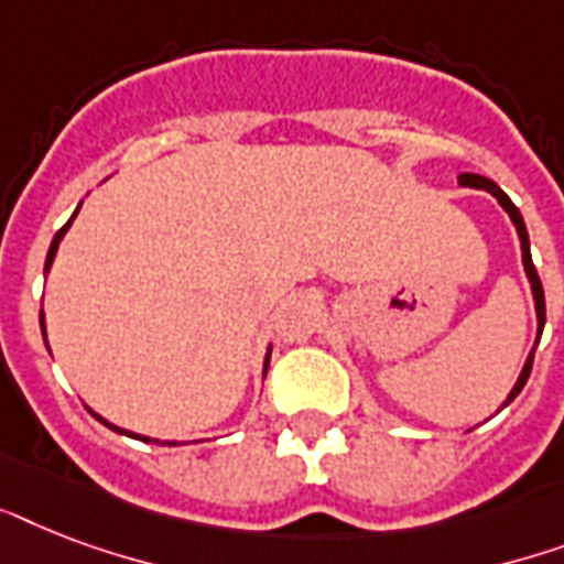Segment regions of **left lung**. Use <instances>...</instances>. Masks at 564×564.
Segmentation results:
<instances>
[{
	"label": "left lung",
	"instance_id": "left-lung-1",
	"mask_svg": "<svg viewBox=\"0 0 564 564\" xmlns=\"http://www.w3.org/2000/svg\"><path fill=\"white\" fill-rule=\"evenodd\" d=\"M459 187H471V189H486V193H491L495 198H498V204L503 207V210L509 213V219H512V225H516L518 230V239H521V263H524V272H527V281H530V290H533V301H535V318H539V336H535V345H539V339H542V330H544V290H542V281H539V272H535L533 265V254H530V237H527V225H524V216H521V210H518L516 204H512V198H509L503 189L495 184L491 178H482V175H474V172H463L459 175ZM533 354L535 348L530 351V357H527L524 369H521V375H518L516 386H512V392L507 394V401H503V406H509V403L516 401L518 392L524 389L527 377H530V371H533Z\"/></svg>",
	"mask_w": 564,
	"mask_h": 564
}]
</instances>
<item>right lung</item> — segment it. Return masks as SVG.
<instances>
[{
    "instance_id": "add662e5",
    "label": "right lung",
    "mask_w": 564,
    "mask_h": 564,
    "mask_svg": "<svg viewBox=\"0 0 564 564\" xmlns=\"http://www.w3.org/2000/svg\"><path fill=\"white\" fill-rule=\"evenodd\" d=\"M78 210H82V204H78V207H75V213H73V219L75 216H78ZM73 219L66 221L64 228L57 230L55 234V239H52V246H48V254H46V269H43V272L48 274V269H52V260H55V254H57V246H61V239H64V234L66 230H69V225H73ZM40 330H43V336H46V325H43V310H40ZM48 348V345H46ZM269 357H272V348H269V351H265V360H263V377H265V371H269ZM93 412V410H90ZM93 415H96V419L101 421V424H105V427H110L113 430V433H122V436H131V438H140V442H154V445H178V442H161V438H149V436H140V433H131V430H122V427H117V424H110V421H105L99 415V412H93Z\"/></svg>"
}]
</instances>
